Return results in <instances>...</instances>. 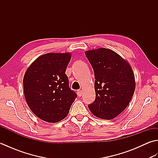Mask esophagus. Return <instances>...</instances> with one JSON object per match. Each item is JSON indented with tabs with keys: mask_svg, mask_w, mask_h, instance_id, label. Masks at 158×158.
Returning <instances> with one entry per match:
<instances>
[{
	"mask_svg": "<svg viewBox=\"0 0 158 158\" xmlns=\"http://www.w3.org/2000/svg\"><path fill=\"white\" fill-rule=\"evenodd\" d=\"M77 95H78L79 97L83 95L82 90H78V91H77Z\"/></svg>",
	"mask_w": 158,
	"mask_h": 158,
	"instance_id": "1",
	"label": "esophagus"
}]
</instances>
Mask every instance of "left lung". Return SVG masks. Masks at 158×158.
I'll return each mask as SVG.
<instances>
[{
  "mask_svg": "<svg viewBox=\"0 0 158 158\" xmlns=\"http://www.w3.org/2000/svg\"><path fill=\"white\" fill-rule=\"evenodd\" d=\"M94 72V102L88 105L93 115L112 119L123 112L135 93V75L130 64L111 49L85 52Z\"/></svg>",
  "mask_w": 158,
  "mask_h": 158,
  "instance_id": "8db88e82",
  "label": "left lung"
}]
</instances>
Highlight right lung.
I'll list each match as a JSON object with an SVG mask.
<instances>
[{"label": "right lung", "instance_id": "obj_1", "mask_svg": "<svg viewBox=\"0 0 158 158\" xmlns=\"http://www.w3.org/2000/svg\"><path fill=\"white\" fill-rule=\"evenodd\" d=\"M70 58V53H45L30 65L23 76L26 101L33 113L45 122L64 119L77 98L65 74Z\"/></svg>", "mask_w": 158, "mask_h": 158}]
</instances>
